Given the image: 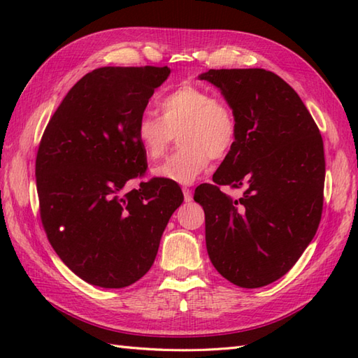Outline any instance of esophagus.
Returning <instances> with one entry per match:
<instances>
[{
	"instance_id": "obj_1",
	"label": "esophagus",
	"mask_w": 358,
	"mask_h": 358,
	"mask_svg": "<svg viewBox=\"0 0 358 358\" xmlns=\"http://www.w3.org/2000/svg\"><path fill=\"white\" fill-rule=\"evenodd\" d=\"M183 195H185V201H186V203L192 201V189L183 187Z\"/></svg>"
}]
</instances>
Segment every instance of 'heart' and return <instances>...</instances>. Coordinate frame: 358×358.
<instances>
[{"instance_id":"1","label":"heart","mask_w":358,"mask_h":358,"mask_svg":"<svg viewBox=\"0 0 358 358\" xmlns=\"http://www.w3.org/2000/svg\"><path fill=\"white\" fill-rule=\"evenodd\" d=\"M162 115L144 113L135 126V138L149 159L164 155L175 135L181 146L154 167L158 178L191 185L208 169L210 159H224L237 143V117L223 98L208 87L185 83L159 98Z\"/></svg>"}]
</instances>
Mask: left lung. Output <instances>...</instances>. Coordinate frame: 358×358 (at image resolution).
Instances as JSON below:
<instances>
[{
  "label": "left lung",
  "instance_id": "8db88e82",
  "mask_svg": "<svg viewBox=\"0 0 358 358\" xmlns=\"http://www.w3.org/2000/svg\"><path fill=\"white\" fill-rule=\"evenodd\" d=\"M237 117L232 152L200 185L212 264L231 283L262 287L283 277L305 252L323 212L324 150L314 118L295 90L264 69H209ZM222 185L241 188L231 199Z\"/></svg>",
  "mask_w": 358,
  "mask_h": 358
}]
</instances>
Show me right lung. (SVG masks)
I'll list each match as a JSON object with an SVG mask.
<instances>
[{"label":"right lung","instance_id":"1","mask_svg":"<svg viewBox=\"0 0 358 358\" xmlns=\"http://www.w3.org/2000/svg\"><path fill=\"white\" fill-rule=\"evenodd\" d=\"M167 66L100 67L85 75L44 129L35 162L40 217L57 255L100 287L146 273L183 192L164 178L140 181L148 159L135 126L169 77Z\"/></svg>","mask_w":358,"mask_h":358}]
</instances>
